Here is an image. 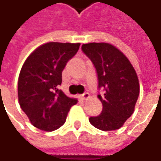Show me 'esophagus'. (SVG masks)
Segmentation results:
<instances>
[{
    "mask_svg": "<svg viewBox=\"0 0 161 161\" xmlns=\"http://www.w3.org/2000/svg\"><path fill=\"white\" fill-rule=\"evenodd\" d=\"M89 97H90V94H89L88 92H85L84 94H82V95H81V98H82V100H84V101L87 100V99H88Z\"/></svg>",
    "mask_w": 161,
    "mask_h": 161,
    "instance_id": "obj_1",
    "label": "esophagus"
}]
</instances>
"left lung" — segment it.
Listing matches in <instances>:
<instances>
[{"instance_id":"left-lung-1","label":"left lung","mask_w":161,"mask_h":161,"mask_svg":"<svg viewBox=\"0 0 161 161\" xmlns=\"http://www.w3.org/2000/svg\"><path fill=\"white\" fill-rule=\"evenodd\" d=\"M82 51L96 69L98 88L104 90L103 94H98L103 111L89 121L100 130L119 129L133 114L139 96L136 70L123 53L107 42L83 44Z\"/></svg>"}]
</instances>
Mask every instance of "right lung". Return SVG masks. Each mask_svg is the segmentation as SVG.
Listing matches in <instances>:
<instances>
[{"mask_svg":"<svg viewBox=\"0 0 161 161\" xmlns=\"http://www.w3.org/2000/svg\"><path fill=\"white\" fill-rule=\"evenodd\" d=\"M80 43L47 42L31 53L20 70L19 103L31 124L42 131H54L66 121L77 103L58 89L62 71L77 53Z\"/></svg>","mask_w":161,"mask_h":161,"instance_id":"add662e5","label":"right lung"}]
</instances>
